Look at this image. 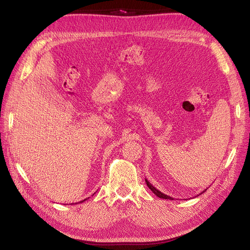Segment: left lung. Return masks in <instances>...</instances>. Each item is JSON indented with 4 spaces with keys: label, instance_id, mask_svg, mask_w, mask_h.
<instances>
[{
    "label": "left lung",
    "instance_id": "8db88e82",
    "mask_svg": "<svg viewBox=\"0 0 250 250\" xmlns=\"http://www.w3.org/2000/svg\"><path fill=\"white\" fill-rule=\"evenodd\" d=\"M145 181H146V184H147V186H148V188H150L151 191H152L157 197H160V198H163V199H170V200H173V197H170V196H168V195H166V194H164V193H162L161 191H158L156 188H154L152 185H151L149 181L147 180V179H145ZM204 191H207V190H204ZM204 191H202L201 192V194L202 193H204Z\"/></svg>",
    "mask_w": 250,
    "mask_h": 250
}]
</instances>
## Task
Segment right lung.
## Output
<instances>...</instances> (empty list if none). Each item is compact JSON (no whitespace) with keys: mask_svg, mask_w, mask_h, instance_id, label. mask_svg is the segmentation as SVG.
I'll return each mask as SVG.
<instances>
[{"mask_svg":"<svg viewBox=\"0 0 250 250\" xmlns=\"http://www.w3.org/2000/svg\"><path fill=\"white\" fill-rule=\"evenodd\" d=\"M88 198H89V197H88ZM86 199H87V198H86ZM86 199H84V200H82V201H79V202H83V201H85ZM79 202H78V203H79Z\"/></svg>","mask_w":250,"mask_h":250,"instance_id":"add662e5","label":"right lung"}]
</instances>
